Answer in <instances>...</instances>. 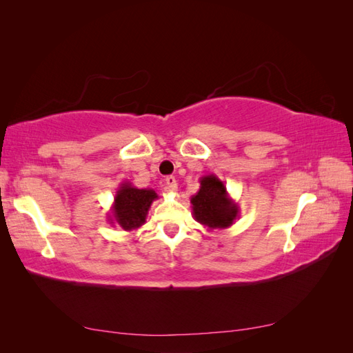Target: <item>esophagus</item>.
<instances>
[{
    "mask_svg": "<svg viewBox=\"0 0 353 353\" xmlns=\"http://www.w3.org/2000/svg\"><path fill=\"white\" fill-rule=\"evenodd\" d=\"M166 187L169 191H176L178 190V184H176V179L174 176H166Z\"/></svg>",
    "mask_w": 353,
    "mask_h": 353,
    "instance_id": "1",
    "label": "esophagus"
}]
</instances>
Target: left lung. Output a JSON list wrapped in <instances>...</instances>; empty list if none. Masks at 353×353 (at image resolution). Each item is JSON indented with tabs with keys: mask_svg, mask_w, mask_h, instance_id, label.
Instances as JSON below:
<instances>
[{
	"mask_svg": "<svg viewBox=\"0 0 353 353\" xmlns=\"http://www.w3.org/2000/svg\"><path fill=\"white\" fill-rule=\"evenodd\" d=\"M190 201L194 219L209 230L230 228L240 215L239 205L230 197L225 184L213 174L200 178V188Z\"/></svg>",
	"mask_w": 353,
	"mask_h": 353,
	"instance_id": "obj_1",
	"label": "left lung"
}]
</instances>
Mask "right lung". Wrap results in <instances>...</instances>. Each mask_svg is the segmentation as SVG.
Instances as JSON below:
<instances>
[{
  "mask_svg": "<svg viewBox=\"0 0 353 353\" xmlns=\"http://www.w3.org/2000/svg\"><path fill=\"white\" fill-rule=\"evenodd\" d=\"M159 199L153 188H137L131 183H122L117 188L109 213L112 227L119 225L125 231H132L145 223L152 203Z\"/></svg>",
  "mask_w": 353,
  "mask_h": 353,
  "instance_id": "right-lung-1",
  "label": "right lung"
}]
</instances>
